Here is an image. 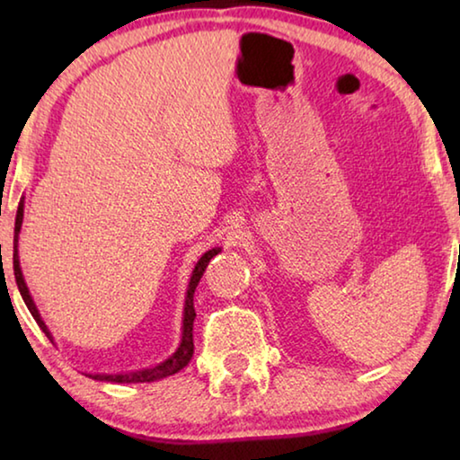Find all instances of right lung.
Wrapping results in <instances>:
<instances>
[{"instance_id":"right-lung-1","label":"right lung","mask_w":460,"mask_h":460,"mask_svg":"<svg viewBox=\"0 0 460 460\" xmlns=\"http://www.w3.org/2000/svg\"><path fill=\"white\" fill-rule=\"evenodd\" d=\"M22 219H24V202L20 200L18 205V215H15V229H13V276H15V284L20 288V294L22 298H24L26 306L30 313H32L34 321L38 323V326L44 331L46 337L52 341V334L46 329V324L42 321L40 313H38V308L34 305L32 296L28 292V286L24 282V276H22V268H20V260H18V235H20V227H22ZM221 249L215 247L211 252H207L202 258L199 260L197 266H194L192 271V278H190V284H189V290H186V305H184V321H182V341H181V347L176 349V353L166 359L164 363L155 365V367L150 369H142V371H131V373H118V376H109V373H97L95 379L99 381H115V384H144V381H155V379H162V377H168V376H174L181 369H184L186 365L190 363L192 359V353H194V341H192V324H194V290H197V286L200 282L202 274H205V270L208 266V261H211L213 255L219 253Z\"/></svg>"}]
</instances>
